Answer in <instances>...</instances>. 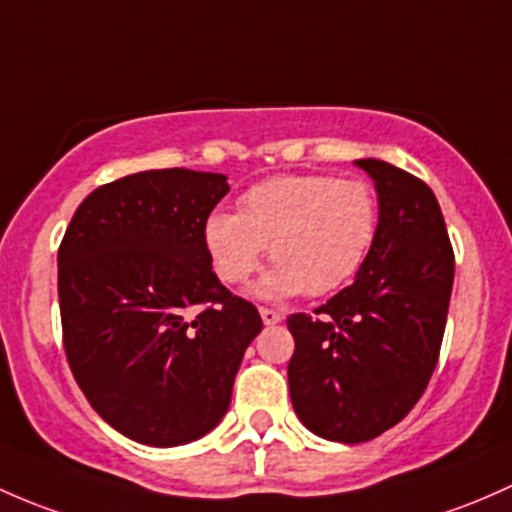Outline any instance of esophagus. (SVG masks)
I'll use <instances>...</instances> for the list:
<instances>
[{
  "instance_id": "esophagus-1",
  "label": "esophagus",
  "mask_w": 512,
  "mask_h": 512,
  "mask_svg": "<svg viewBox=\"0 0 512 512\" xmlns=\"http://www.w3.org/2000/svg\"><path fill=\"white\" fill-rule=\"evenodd\" d=\"M261 320L266 325H276V323H281L283 315L278 313V310H273V308H261Z\"/></svg>"
}]
</instances>
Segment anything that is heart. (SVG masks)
Segmentation results:
<instances>
[{
	"instance_id": "heart-1",
	"label": "heart",
	"mask_w": 512,
	"mask_h": 512,
	"mask_svg": "<svg viewBox=\"0 0 512 512\" xmlns=\"http://www.w3.org/2000/svg\"><path fill=\"white\" fill-rule=\"evenodd\" d=\"M379 236V197L365 179L278 175L246 189L239 212H212L204 246L217 276L241 286L271 254L258 286L266 298L300 291L328 295L352 281Z\"/></svg>"
}]
</instances>
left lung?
Masks as SVG:
<instances>
[{"label":"left lung","mask_w":512,"mask_h":512,"mask_svg":"<svg viewBox=\"0 0 512 512\" xmlns=\"http://www.w3.org/2000/svg\"><path fill=\"white\" fill-rule=\"evenodd\" d=\"M355 165L377 189V244L352 286L286 320L295 414L340 444L370 441L412 412L439 362L453 288L449 231L429 184L382 160Z\"/></svg>","instance_id":"left-lung-1"}]
</instances>
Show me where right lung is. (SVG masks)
<instances>
[{"label": "right lung", "mask_w": 512, "mask_h": 512, "mask_svg": "<svg viewBox=\"0 0 512 512\" xmlns=\"http://www.w3.org/2000/svg\"><path fill=\"white\" fill-rule=\"evenodd\" d=\"M224 175L184 167L120 177L88 194L59 246L68 367L91 407L128 439L182 446L219 424L256 305L219 283L204 221Z\"/></svg>", "instance_id": "1"}]
</instances>
